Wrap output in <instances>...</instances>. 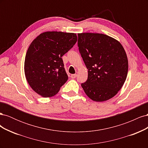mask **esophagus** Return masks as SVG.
I'll return each mask as SVG.
<instances>
[{"label":"esophagus","instance_id":"obj_1","mask_svg":"<svg viewBox=\"0 0 148 148\" xmlns=\"http://www.w3.org/2000/svg\"><path fill=\"white\" fill-rule=\"evenodd\" d=\"M77 74H73V75H71V76H70V77L71 78H73V79H74V78H75L76 77H77Z\"/></svg>","mask_w":148,"mask_h":148}]
</instances>
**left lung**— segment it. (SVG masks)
Segmentation results:
<instances>
[{
  "label": "left lung",
  "mask_w": 148,
  "mask_h": 148,
  "mask_svg": "<svg viewBox=\"0 0 148 148\" xmlns=\"http://www.w3.org/2000/svg\"><path fill=\"white\" fill-rule=\"evenodd\" d=\"M78 46L87 69L86 82L82 83L86 95L103 102L117 95L127 78V56L117 40L99 33H78Z\"/></svg>",
  "instance_id": "left-lung-1"
}]
</instances>
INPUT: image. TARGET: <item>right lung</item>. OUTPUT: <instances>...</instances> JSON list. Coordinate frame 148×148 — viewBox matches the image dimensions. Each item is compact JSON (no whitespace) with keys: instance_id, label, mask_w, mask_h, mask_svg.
<instances>
[{"instance_id":"obj_1","label":"right lung","mask_w":148,"mask_h":148,"mask_svg":"<svg viewBox=\"0 0 148 148\" xmlns=\"http://www.w3.org/2000/svg\"><path fill=\"white\" fill-rule=\"evenodd\" d=\"M77 41L75 33L47 31L31 43L25 60L26 80L44 97L56 95L68 79L62 57Z\"/></svg>"}]
</instances>
